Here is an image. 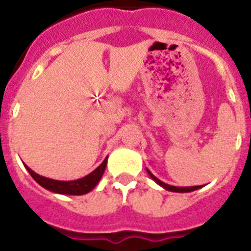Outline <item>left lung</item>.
I'll list each match as a JSON object with an SVG mask.
<instances>
[{"label":"left lung","instance_id":"1","mask_svg":"<svg viewBox=\"0 0 251 251\" xmlns=\"http://www.w3.org/2000/svg\"><path fill=\"white\" fill-rule=\"evenodd\" d=\"M147 172H148V175L151 176V178H152L154 182L158 183L161 187H163L165 190H167V191H171V192H182L183 194V192H192V191H195V190H199V188L202 187V186H190V187H177V186H171V185H167V183H165V182H162L161 179L157 178L156 176H153V175L151 174L150 170H147Z\"/></svg>","mask_w":251,"mask_h":251}]
</instances>
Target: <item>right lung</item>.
Masks as SVG:
<instances>
[{
  "mask_svg": "<svg viewBox=\"0 0 251 251\" xmlns=\"http://www.w3.org/2000/svg\"><path fill=\"white\" fill-rule=\"evenodd\" d=\"M106 161H108V157H105V159L101 162L100 166L95 168L92 174L86 175L85 177H81V178L74 179V181H57V179L48 178V177L37 175L36 172H34L26 165L25 167L28 171V174L32 176V178L40 186H43L44 188H46L49 191L61 195H85L92 191L93 188L98 185V182L100 181L104 171H105Z\"/></svg>",
  "mask_w": 251,
  "mask_h": 251,
  "instance_id": "right-lung-1",
  "label": "right lung"
}]
</instances>
